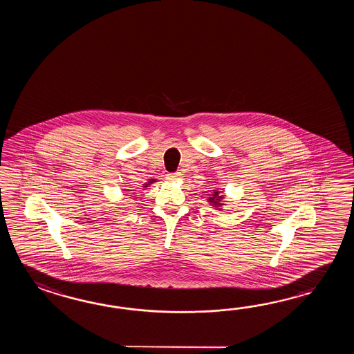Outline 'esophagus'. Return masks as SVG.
<instances>
[{
    "label": "esophagus",
    "mask_w": 354,
    "mask_h": 354,
    "mask_svg": "<svg viewBox=\"0 0 354 354\" xmlns=\"http://www.w3.org/2000/svg\"><path fill=\"white\" fill-rule=\"evenodd\" d=\"M180 172H176V174H167V180H180Z\"/></svg>",
    "instance_id": "esophagus-1"
}]
</instances>
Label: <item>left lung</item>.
Instances as JSON below:
<instances>
[{
    "instance_id": "obj_1",
    "label": "left lung",
    "mask_w": 354,
    "mask_h": 354,
    "mask_svg": "<svg viewBox=\"0 0 354 354\" xmlns=\"http://www.w3.org/2000/svg\"><path fill=\"white\" fill-rule=\"evenodd\" d=\"M223 192H220V191H214L212 194H210V197H209V203H212L215 207H220L221 205H224L223 203V198H224V196L221 195Z\"/></svg>"
}]
</instances>
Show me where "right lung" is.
<instances>
[{"mask_svg":"<svg viewBox=\"0 0 354 354\" xmlns=\"http://www.w3.org/2000/svg\"><path fill=\"white\" fill-rule=\"evenodd\" d=\"M153 182H156V180H149V182H148V183H145V186H144V187H148V185H151V183H153Z\"/></svg>","mask_w":354,"mask_h":354,"instance_id":"right-lung-1","label":"right lung"}]
</instances>
